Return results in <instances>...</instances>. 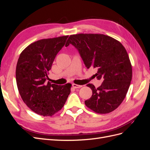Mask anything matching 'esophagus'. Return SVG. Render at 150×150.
Returning <instances> with one entry per match:
<instances>
[{"label":"esophagus","mask_w":150,"mask_h":150,"mask_svg":"<svg viewBox=\"0 0 150 150\" xmlns=\"http://www.w3.org/2000/svg\"><path fill=\"white\" fill-rule=\"evenodd\" d=\"M72 87H73L74 88H76H76H80L83 86L81 85H78V84H72Z\"/></svg>","instance_id":"34e87169"}]
</instances>
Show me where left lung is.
I'll list each match as a JSON object with an SVG mask.
<instances>
[{
    "instance_id": "left-lung-1",
    "label": "left lung",
    "mask_w": 150,
    "mask_h": 150,
    "mask_svg": "<svg viewBox=\"0 0 150 150\" xmlns=\"http://www.w3.org/2000/svg\"><path fill=\"white\" fill-rule=\"evenodd\" d=\"M78 50L86 67L98 69L95 74L103 83L96 88L92 84V96L85 104L99 114L109 113L118 107L126 97L132 79V67L128 54L118 40L98 34H78L68 38Z\"/></svg>"
}]
</instances>
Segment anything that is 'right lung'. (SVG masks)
Instances as JSON below:
<instances>
[{
	"mask_svg": "<svg viewBox=\"0 0 150 150\" xmlns=\"http://www.w3.org/2000/svg\"><path fill=\"white\" fill-rule=\"evenodd\" d=\"M68 35L44 39L30 44L20 54L16 76L17 88L24 103L44 116H52L64 106L71 84L46 83L48 71Z\"/></svg>",
	"mask_w": 150,
	"mask_h": 150,
	"instance_id": "add662e5",
	"label": "right lung"
}]
</instances>
